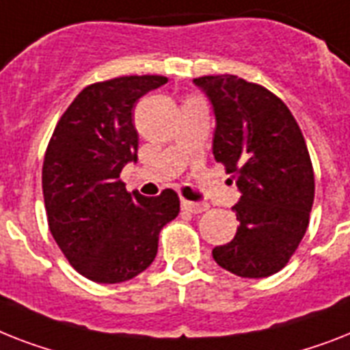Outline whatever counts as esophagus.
<instances>
[{
	"label": "esophagus",
	"mask_w": 350,
	"mask_h": 350,
	"mask_svg": "<svg viewBox=\"0 0 350 350\" xmlns=\"http://www.w3.org/2000/svg\"><path fill=\"white\" fill-rule=\"evenodd\" d=\"M181 208L190 212V214H201L204 210L208 208V204L206 203H194V201H181Z\"/></svg>",
	"instance_id": "obj_1"
}]
</instances>
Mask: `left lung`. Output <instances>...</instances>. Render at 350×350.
<instances>
[{
  "label": "left lung",
  "mask_w": 350,
  "mask_h": 350,
  "mask_svg": "<svg viewBox=\"0 0 350 350\" xmlns=\"http://www.w3.org/2000/svg\"><path fill=\"white\" fill-rule=\"evenodd\" d=\"M215 115L214 158L234 174L237 234L212 250L230 273L262 278L297 252L309 224L314 172L295 116L277 95L235 75L194 79Z\"/></svg>",
  "instance_id": "left-lung-1"
}]
</instances>
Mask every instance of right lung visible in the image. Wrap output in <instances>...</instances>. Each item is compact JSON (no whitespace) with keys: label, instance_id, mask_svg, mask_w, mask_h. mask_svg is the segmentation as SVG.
I'll list each match as a JSON object with an SVG mask.
<instances>
[{"label":"right lung","instance_id":"right-lung-1","mask_svg":"<svg viewBox=\"0 0 350 350\" xmlns=\"http://www.w3.org/2000/svg\"><path fill=\"white\" fill-rule=\"evenodd\" d=\"M167 77L129 75L84 88L57 122L42 161L48 226L68 262L93 282L131 280L158 254L161 228L180 214V198L129 194L120 180L136 161L133 107Z\"/></svg>","mask_w":350,"mask_h":350}]
</instances>
